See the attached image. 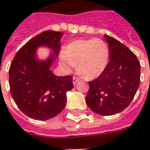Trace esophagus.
<instances>
[{
	"mask_svg": "<svg viewBox=\"0 0 150 150\" xmlns=\"http://www.w3.org/2000/svg\"><path fill=\"white\" fill-rule=\"evenodd\" d=\"M79 81H80V80L77 77H73V85H75Z\"/></svg>",
	"mask_w": 150,
	"mask_h": 150,
	"instance_id": "1",
	"label": "esophagus"
}]
</instances>
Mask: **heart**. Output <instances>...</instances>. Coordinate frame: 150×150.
Returning a JSON list of instances; mask_svg holds the SVG:
<instances>
[{
    "label": "heart",
    "mask_w": 150,
    "mask_h": 150,
    "mask_svg": "<svg viewBox=\"0 0 150 150\" xmlns=\"http://www.w3.org/2000/svg\"><path fill=\"white\" fill-rule=\"evenodd\" d=\"M59 60L67 71L76 66L78 74L94 80L100 76L109 65L110 50L103 40H76L65 46Z\"/></svg>",
    "instance_id": "b5f03b06"
}]
</instances>
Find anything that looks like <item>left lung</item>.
<instances>
[{
    "label": "left lung",
    "mask_w": 150,
    "mask_h": 150,
    "mask_svg": "<svg viewBox=\"0 0 150 150\" xmlns=\"http://www.w3.org/2000/svg\"><path fill=\"white\" fill-rule=\"evenodd\" d=\"M104 36L110 50L109 65L100 76L89 82L85 100L93 112L109 116L122 112L133 100L140 81V64L127 46Z\"/></svg>",
    "instance_id": "left-lung-1"
}]
</instances>
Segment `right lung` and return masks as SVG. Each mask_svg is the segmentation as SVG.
Returning a JSON list of instances; mask_svg holds the SVG:
<instances>
[{
	"label": "right lung",
	"mask_w": 150,
	"mask_h": 150,
	"mask_svg": "<svg viewBox=\"0 0 150 150\" xmlns=\"http://www.w3.org/2000/svg\"><path fill=\"white\" fill-rule=\"evenodd\" d=\"M59 31L46 30L37 35L19 50L9 70V85L14 101L27 116L47 120L59 115L66 105V93L74 86L72 76H56L50 67L58 56ZM45 46L52 50L40 60L37 50Z\"/></svg>",
	"instance_id": "right-lung-1"
}]
</instances>
